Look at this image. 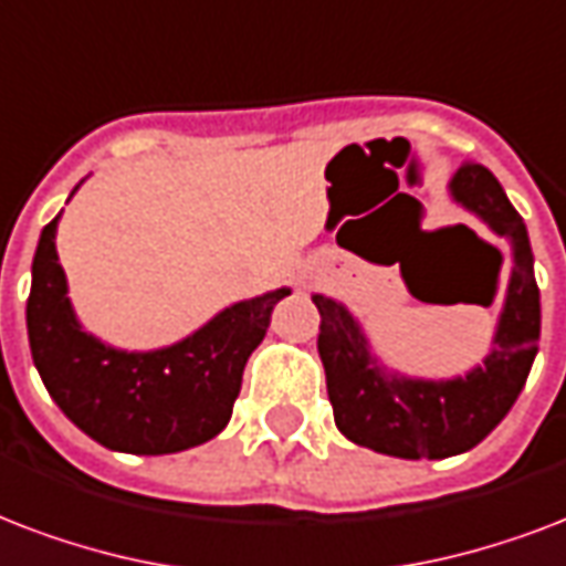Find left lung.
<instances>
[{
    "instance_id": "8db88e82",
    "label": "left lung",
    "mask_w": 566,
    "mask_h": 566,
    "mask_svg": "<svg viewBox=\"0 0 566 566\" xmlns=\"http://www.w3.org/2000/svg\"><path fill=\"white\" fill-rule=\"evenodd\" d=\"M451 196L513 245L507 300L493 353L481 368L446 382L391 377L370 356L353 314L321 293L312 296L321 312L317 350L335 424L350 442L377 454L442 460L474 448L511 412L537 356L541 287L523 216L507 201L493 171L472 159L457 168Z\"/></svg>"
}]
</instances>
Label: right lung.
<instances>
[{
  "mask_svg": "<svg viewBox=\"0 0 566 566\" xmlns=\"http://www.w3.org/2000/svg\"><path fill=\"white\" fill-rule=\"evenodd\" d=\"M59 216L41 231L25 302L29 347L50 398L82 433L124 454H178L222 433L245 361L291 291L237 302L166 350H112L73 317L55 254Z\"/></svg>",
  "mask_w": 566,
  "mask_h": 566,
  "instance_id": "right-lung-1",
  "label": "right lung"
}]
</instances>
